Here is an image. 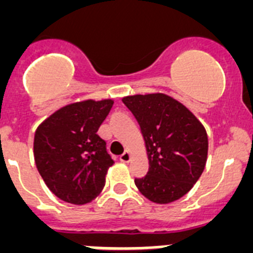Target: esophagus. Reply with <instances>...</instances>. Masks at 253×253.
I'll list each match as a JSON object with an SVG mask.
<instances>
[{"label":"esophagus","instance_id":"34e87169","mask_svg":"<svg viewBox=\"0 0 253 253\" xmlns=\"http://www.w3.org/2000/svg\"><path fill=\"white\" fill-rule=\"evenodd\" d=\"M120 161L124 163H128L129 161H130V153H129V152H124V153L120 156Z\"/></svg>","mask_w":253,"mask_h":253}]
</instances>
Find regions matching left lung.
<instances>
[{
    "label": "left lung",
    "instance_id": "obj_1",
    "mask_svg": "<svg viewBox=\"0 0 253 253\" xmlns=\"http://www.w3.org/2000/svg\"><path fill=\"white\" fill-rule=\"evenodd\" d=\"M123 102L142 130L149 169L134 182L157 204L182 198L204 171L208 135L202 123L181 102L165 93L135 95Z\"/></svg>",
    "mask_w": 253,
    "mask_h": 253
}]
</instances>
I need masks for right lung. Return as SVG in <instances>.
I'll use <instances>...</instances> for the list:
<instances>
[{
    "label": "right lung",
    "mask_w": 253,
    "mask_h": 253,
    "mask_svg": "<svg viewBox=\"0 0 253 253\" xmlns=\"http://www.w3.org/2000/svg\"><path fill=\"white\" fill-rule=\"evenodd\" d=\"M113 100L67 105L38 126L34 158L40 176L55 196L82 205L99 195L113 158L97 130Z\"/></svg>",
    "instance_id": "1"
}]
</instances>
